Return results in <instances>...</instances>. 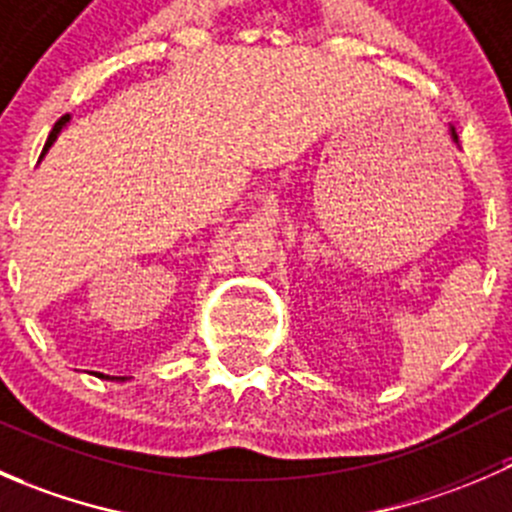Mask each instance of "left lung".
<instances>
[{
	"label": "left lung",
	"instance_id": "8db88e82",
	"mask_svg": "<svg viewBox=\"0 0 512 512\" xmlns=\"http://www.w3.org/2000/svg\"><path fill=\"white\" fill-rule=\"evenodd\" d=\"M451 136H453V141L458 143V136H456V128H451Z\"/></svg>",
	"mask_w": 512,
	"mask_h": 512
}]
</instances>
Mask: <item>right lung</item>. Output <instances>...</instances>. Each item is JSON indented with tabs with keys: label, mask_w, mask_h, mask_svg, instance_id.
<instances>
[{
	"label": "right lung",
	"mask_w": 512,
	"mask_h": 512,
	"mask_svg": "<svg viewBox=\"0 0 512 512\" xmlns=\"http://www.w3.org/2000/svg\"><path fill=\"white\" fill-rule=\"evenodd\" d=\"M66 123H69V113H66V116H61L59 118V121H56V126L54 128H51V133H49V138H46V146H44V153L46 151H49V146H51V143H54L56 141V136H59V133H61V128H64L66 126ZM44 153H41V156H44ZM98 376V379H108V376H103V374H96ZM113 379H126V376H111V381Z\"/></svg>",
	"instance_id": "1"
}]
</instances>
